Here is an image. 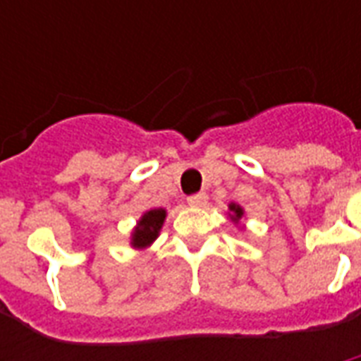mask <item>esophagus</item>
Instances as JSON below:
<instances>
[{
	"label": "esophagus",
	"instance_id": "esophagus-1",
	"mask_svg": "<svg viewBox=\"0 0 361 361\" xmlns=\"http://www.w3.org/2000/svg\"><path fill=\"white\" fill-rule=\"evenodd\" d=\"M187 202L192 208H202L208 202V197H206V192H197V195H191V197L187 198Z\"/></svg>",
	"mask_w": 361,
	"mask_h": 361
}]
</instances>
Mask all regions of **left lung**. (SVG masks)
<instances>
[{"mask_svg":"<svg viewBox=\"0 0 361 361\" xmlns=\"http://www.w3.org/2000/svg\"><path fill=\"white\" fill-rule=\"evenodd\" d=\"M243 215H245V212H243V208H241L240 204H234V202L228 204V219H231L238 228H243V225H241Z\"/></svg>","mask_w":361,"mask_h":361,"instance_id":"8db88e82","label":"left lung"}]
</instances>
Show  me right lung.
Here are the masks:
<instances>
[{"label": "right lung", "instance_id": "1", "mask_svg": "<svg viewBox=\"0 0 361 361\" xmlns=\"http://www.w3.org/2000/svg\"><path fill=\"white\" fill-rule=\"evenodd\" d=\"M164 219H166V209L164 208H152L144 212L140 219L136 221L133 232H130V247L133 249H147L159 238Z\"/></svg>", "mask_w": 361, "mask_h": 361}]
</instances>
